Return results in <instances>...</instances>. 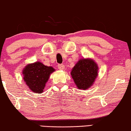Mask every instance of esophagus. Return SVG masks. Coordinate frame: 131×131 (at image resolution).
<instances>
[{
  "label": "esophagus",
  "instance_id": "1",
  "mask_svg": "<svg viewBox=\"0 0 131 131\" xmlns=\"http://www.w3.org/2000/svg\"><path fill=\"white\" fill-rule=\"evenodd\" d=\"M65 68V66L63 64H59L58 65V69L59 70H64Z\"/></svg>",
  "mask_w": 131,
  "mask_h": 131
}]
</instances>
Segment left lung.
Wrapping results in <instances>:
<instances>
[{
  "label": "left lung",
  "mask_w": 131,
  "mask_h": 131,
  "mask_svg": "<svg viewBox=\"0 0 131 131\" xmlns=\"http://www.w3.org/2000/svg\"><path fill=\"white\" fill-rule=\"evenodd\" d=\"M97 64L92 59H81L74 66L71 72L72 78L77 88L87 90L94 84L98 75Z\"/></svg>",
  "instance_id": "obj_1"
}]
</instances>
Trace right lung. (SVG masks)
I'll return each instance as SVG.
<instances>
[{"instance_id":"right-lung-1","label":"right lung","mask_w":131,"mask_h":131,"mask_svg":"<svg viewBox=\"0 0 131 131\" xmlns=\"http://www.w3.org/2000/svg\"><path fill=\"white\" fill-rule=\"evenodd\" d=\"M54 71L55 69L51 66H46L37 61L25 66L22 70L23 79L34 93L41 94L50 74Z\"/></svg>"}]
</instances>
